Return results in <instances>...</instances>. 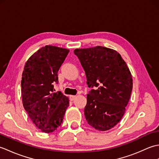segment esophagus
<instances>
[{
	"mask_svg": "<svg viewBox=\"0 0 159 159\" xmlns=\"http://www.w3.org/2000/svg\"><path fill=\"white\" fill-rule=\"evenodd\" d=\"M75 98H76V96H70V100L71 101H73Z\"/></svg>",
	"mask_w": 159,
	"mask_h": 159,
	"instance_id": "34e87169",
	"label": "esophagus"
}]
</instances>
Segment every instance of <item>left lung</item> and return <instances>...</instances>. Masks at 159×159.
Returning a JSON list of instances; mask_svg holds the SVG:
<instances>
[{"mask_svg":"<svg viewBox=\"0 0 159 159\" xmlns=\"http://www.w3.org/2000/svg\"><path fill=\"white\" fill-rule=\"evenodd\" d=\"M91 90L84 109L86 120L96 130L105 131L122 118L133 89L126 62L116 50L102 46L76 49Z\"/></svg>","mask_w":159,"mask_h":159,"instance_id":"obj_1","label":"left lung"}]
</instances>
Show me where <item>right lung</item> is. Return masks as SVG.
<instances>
[{
    "mask_svg": "<svg viewBox=\"0 0 159 159\" xmlns=\"http://www.w3.org/2000/svg\"><path fill=\"white\" fill-rule=\"evenodd\" d=\"M69 50L52 46L40 48L30 57L21 80L24 108L35 126L43 133L57 130L61 124L69 99L61 92H55L58 71Z\"/></svg>",
    "mask_w": 159,
    "mask_h": 159,
    "instance_id": "obj_1",
    "label": "right lung"
}]
</instances>
